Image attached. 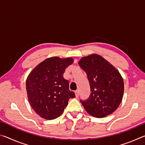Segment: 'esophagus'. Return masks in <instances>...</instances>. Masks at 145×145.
Wrapping results in <instances>:
<instances>
[{"instance_id":"1","label":"esophagus","mask_w":145,"mask_h":145,"mask_svg":"<svg viewBox=\"0 0 145 145\" xmlns=\"http://www.w3.org/2000/svg\"><path fill=\"white\" fill-rule=\"evenodd\" d=\"M75 93V96H76V97L78 98V96H79V91H78V90H76Z\"/></svg>"}]
</instances>
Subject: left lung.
Here are the masks:
<instances>
[{"label": "left lung", "instance_id": "8db88e82", "mask_svg": "<svg viewBox=\"0 0 145 145\" xmlns=\"http://www.w3.org/2000/svg\"><path fill=\"white\" fill-rule=\"evenodd\" d=\"M78 65L86 73L91 91L88 100H80L86 111L96 118L112 114L123 96L124 82L118 70L95 54L81 58Z\"/></svg>", "mask_w": 145, "mask_h": 145}]
</instances>
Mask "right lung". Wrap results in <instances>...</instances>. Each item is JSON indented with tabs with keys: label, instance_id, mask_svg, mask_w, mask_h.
I'll list each match as a JSON object with an SVG mask.
<instances>
[{
	"label": "right lung",
	"instance_id": "add662e5",
	"mask_svg": "<svg viewBox=\"0 0 145 145\" xmlns=\"http://www.w3.org/2000/svg\"><path fill=\"white\" fill-rule=\"evenodd\" d=\"M73 62L72 57L47 58L36 66L27 78L29 102L43 118L50 120L60 116L69 99L75 97L69 89V82L63 77L66 68Z\"/></svg>",
	"mask_w": 145,
	"mask_h": 145
}]
</instances>
